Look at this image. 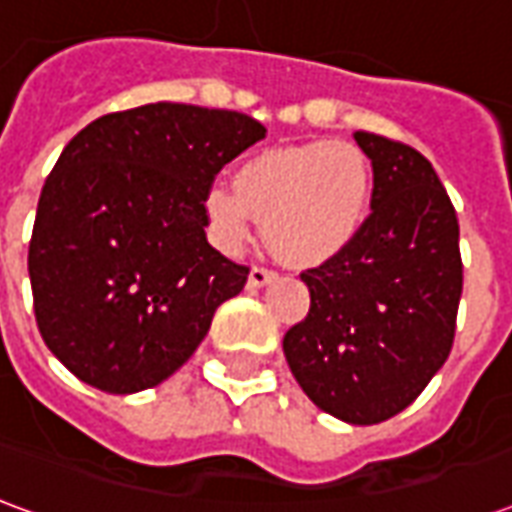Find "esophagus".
<instances>
[{"instance_id": "obj_1", "label": "esophagus", "mask_w": 512, "mask_h": 512, "mask_svg": "<svg viewBox=\"0 0 512 512\" xmlns=\"http://www.w3.org/2000/svg\"><path fill=\"white\" fill-rule=\"evenodd\" d=\"M274 277H277V274H274L271 268L255 266L249 271V288H263V285H268Z\"/></svg>"}]
</instances>
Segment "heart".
Masks as SVG:
<instances>
[{"mask_svg":"<svg viewBox=\"0 0 512 512\" xmlns=\"http://www.w3.org/2000/svg\"><path fill=\"white\" fill-rule=\"evenodd\" d=\"M373 202V169L356 145L304 142L260 150L235 169L233 189L211 186L202 216L211 241L238 255L255 219L268 246L293 266H318L362 233Z\"/></svg>","mask_w":512,"mask_h":512,"instance_id":"b5f03b06","label":"heart"}]
</instances>
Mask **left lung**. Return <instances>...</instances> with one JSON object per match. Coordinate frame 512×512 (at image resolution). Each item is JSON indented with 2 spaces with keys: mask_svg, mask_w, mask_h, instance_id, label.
Instances as JSON below:
<instances>
[{
  "mask_svg": "<svg viewBox=\"0 0 512 512\" xmlns=\"http://www.w3.org/2000/svg\"><path fill=\"white\" fill-rule=\"evenodd\" d=\"M354 139L373 164V213L340 255L301 274L310 312L282 348L321 411L376 425L447 362L463 266L458 216L428 158L367 131Z\"/></svg>",
  "mask_w": 512,
  "mask_h": 512,
  "instance_id": "1",
  "label": "left lung"
}]
</instances>
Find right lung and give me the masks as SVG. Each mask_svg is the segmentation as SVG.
Masks as SVG:
<instances>
[{"instance_id": "right-lung-1", "label": "right lung", "mask_w": 512, "mask_h": 512, "mask_svg": "<svg viewBox=\"0 0 512 512\" xmlns=\"http://www.w3.org/2000/svg\"><path fill=\"white\" fill-rule=\"evenodd\" d=\"M266 136L255 117L145 104L93 120L40 191L29 282L49 351L109 395L158 386L189 359L249 268L205 238L216 172Z\"/></svg>"}]
</instances>
